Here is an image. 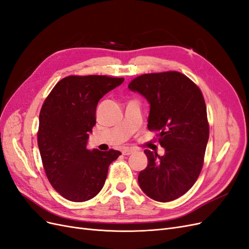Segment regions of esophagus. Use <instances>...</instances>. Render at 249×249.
<instances>
[{
	"label": "esophagus",
	"instance_id": "34e87169",
	"mask_svg": "<svg viewBox=\"0 0 249 249\" xmlns=\"http://www.w3.org/2000/svg\"><path fill=\"white\" fill-rule=\"evenodd\" d=\"M131 154H133V150H132V149L124 148V149L123 150V155H124V156H129V155H131Z\"/></svg>",
	"mask_w": 249,
	"mask_h": 249
}]
</instances>
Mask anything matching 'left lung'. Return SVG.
<instances>
[{"label":"left lung","instance_id":"left-lung-1","mask_svg":"<svg viewBox=\"0 0 249 249\" xmlns=\"http://www.w3.org/2000/svg\"><path fill=\"white\" fill-rule=\"evenodd\" d=\"M129 87L150 104L147 127L158 132L164 156L145 149L147 167L141 170V190L154 200L167 202L184 195L201 171L210 127L199 87L182 72L144 73Z\"/></svg>","mask_w":249,"mask_h":249}]
</instances>
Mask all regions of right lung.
Here are the masks:
<instances>
[{
    "instance_id": "right-lung-1",
    "label": "right lung",
    "mask_w": 249,
    "mask_h": 249,
    "mask_svg": "<svg viewBox=\"0 0 249 249\" xmlns=\"http://www.w3.org/2000/svg\"><path fill=\"white\" fill-rule=\"evenodd\" d=\"M124 78L69 76L60 80L44 100L37 132L41 161L53 188L71 201L93 198L106 182L109 165L118 150L87 149L95 125L97 103Z\"/></svg>"
}]
</instances>
